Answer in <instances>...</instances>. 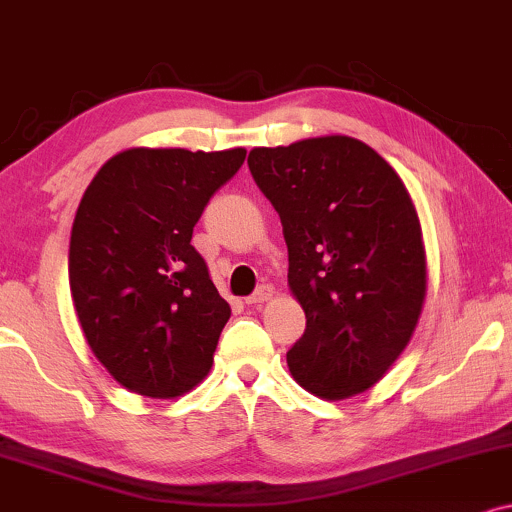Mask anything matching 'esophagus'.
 <instances>
[{"mask_svg": "<svg viewBox=\"0 0 512 512\" xmlns=\"http://www.w3.org/2000/svg\"><path fill=\"white\" fill-rule=\"evenodd\" d=\"M272 295H274L272 286H262V288H257V293H252L250 298H245V305H262V303H267Z\"/></svg>", "mask_w": 512, "mask_h": 512, "instance_id": "obj_1", "label": "esophagus"}]
</instances>
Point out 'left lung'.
<instances>
[{"mask_svg": "<svg viewBox=\"0 0 512 512\" xmlns=\"http://www.w3.org/2000/svg\"><path fill=\"white\" fill-rule=\"evenodd\" d=\"M248 164L281 217L288 288L307 319L286 353L293 379L324 400L372 389L408 348L427 298L408 188L348 135L255 147Z\"/></svg>", "mask_w": 512, "mask_h": 512, "instance_id": "8db88e82", "label": "left lung"}]
</instances>
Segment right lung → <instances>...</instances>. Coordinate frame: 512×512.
Wrapping results in <instances>:
<instances>
[{
    "label": "right lung",
    "mask_w": 512,
    "mask_h": 512,
    "mask_svg": "<svg viewBox=\"0 0 512 512\" xmlns=\"http://www.w3.org/2000/svg\"><path fill=\"white\" fill-rule=\"evenodd\" d=\"M243 147H131L90 181L71 229L69 286L92 355L123 389L176 398L212 369L231 307L190 238Z\"/></svg>",
    "instance_id": "obj_1"
}]
</instances>
